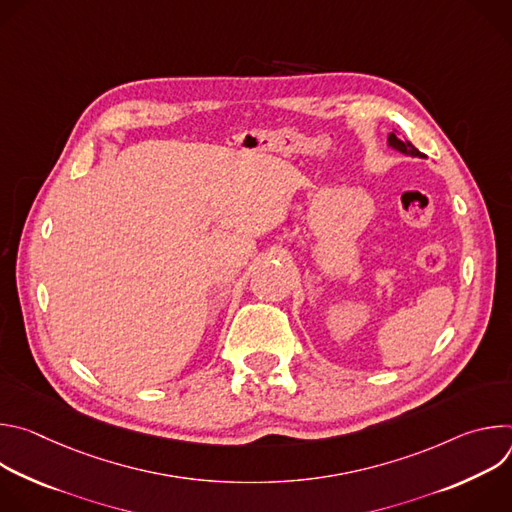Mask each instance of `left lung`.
<instances>
[{"mask_svg": "<svg viewBox=\"0 0 512 512\" xmlns=\"http://www.w3.org/2000/svg\"><path fill=\"white\" fill-rule=\"evenodd\" d=\"M387 145H389L391 150H395V152H399V154H405V156H411V158H425V154H421L411 141L397 137V131H395V129L387 135Z\"/></svg>", "mask_w": 512, "mask_h": 512, "instance_id": "left-lung-1", "label": "left lung"}]
</instances>
